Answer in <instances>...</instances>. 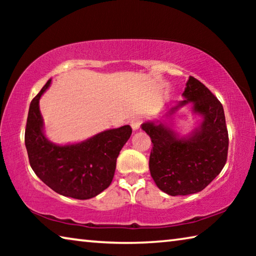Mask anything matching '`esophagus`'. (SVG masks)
<instances>
[{
	"label": "esophagus",
	"instance_id": "esophagus-1",
	"mask_svg": "<svg viewBox=\"0 0 256 256\" xmlns=\"http://www.w3.org/2000/svg\"><path fill=\"white\" fill-rule=\"evenodd\" d=\"M141 123H142V118H140V116H136V118H133L131 120H130V125H131L133 131H136V130L140 128Z\"/></svg>",
	"mask_w": 256,
	"mask_h": 256
}]
</instances>
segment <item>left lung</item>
I'll list each match as a JSON object with an SVG mask.
<instances>
[{
	"label": "left lung",
	"mask_w": 256,
	"mask_h": 256,
	"mask_svg": "<svg viewBox=\"0 0 256 256\" xmlns=\"http://www.w3.org/2000/svg\"><path fill=\"white\" fill-rule=\"evenodd\" d=\"M182 96L164 115V120H148L141 125L154 144L150 154V174L156 185L168 196H188L201 192L226 164L228 131L224 107L206 86L190 76ZM191 105L202 123L186 136L174 128L172 115Z\"/></svg>",
	"instance_id": "left-lung-1"
}]
</instances>
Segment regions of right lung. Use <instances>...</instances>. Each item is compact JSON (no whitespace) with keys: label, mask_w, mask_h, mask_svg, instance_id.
<instances>
[{"label":"right lung","mask_w":256,"mask_h":256,"mask_svg":"<svg viewBox=\"0 0 256 256\" xmlns=\"http://www.w3.org/2000/svg\"><path fill=\"white\" fill-rule=\"evenodd\" d=\"M52 79L46 82L29 106L24 144L32 170L60 196L88 200L110 185L116 159L132 134L130 125L110 128L84 141L55 144L44 132L40 99Z\"/></svg>","instance_id":"obj_1"}]
</instances>
